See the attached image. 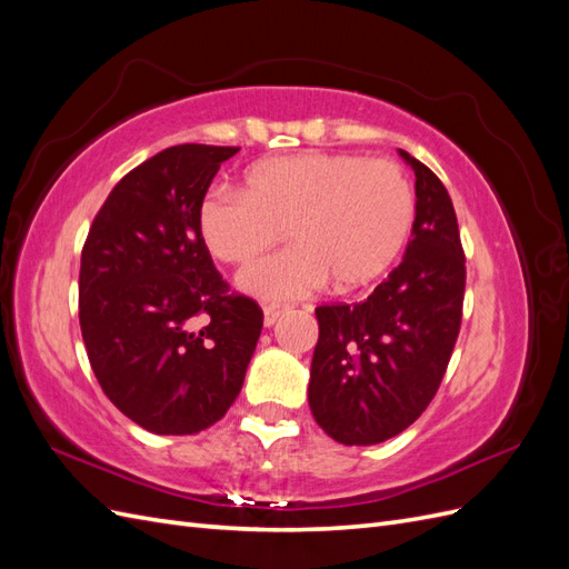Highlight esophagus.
Instances as JSON below:
<instances>
[{"label": "esophagus", "instance_id": "34e87169", "mask_svg": "<svg viewBox=\"0 0 569 569\" xmlns=\"http://www.w3.org/2000/svg\"><path fill=\"white\" fill-rule=\"evenodd\" d=\"M289 306H282V303H268L266 308H263V322H266V327H272L274 322L280 320V316L287 311Z\"/></svg>", "mask_w": 569, "mask_h": 569}]
</instances>
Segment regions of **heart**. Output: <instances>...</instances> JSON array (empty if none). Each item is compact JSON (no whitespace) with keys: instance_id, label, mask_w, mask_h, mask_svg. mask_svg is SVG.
Masks as SVG:
<instances>
[{"instance_id":"obj_1","label":"heart","mask_w":569,"mask_h":569,"mask_svg":"<svg viewBox=\"0 0 569 569\" xmlns=\"http://www.w3.org/2000/svg\"><path fill=\"white\" fill-rule=\"evenodd\" d=\"M416 218L410 180L393 161L356 153L306 151L251 166L239 194L213 189L199 203V234L218 261L251 266L239 278L247 295L284 301L325 282L335 291L366 287L399 258Z\"/></svg>"}]
</instances>
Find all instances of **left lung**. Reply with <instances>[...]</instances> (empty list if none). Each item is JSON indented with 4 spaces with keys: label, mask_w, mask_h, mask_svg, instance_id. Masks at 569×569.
<instances>
[{
    "label": "left lung",
    "mask_w": 569,
    "mask_h": 569,
    "mask_svg": "<svg viewBox=\"0 0 569 569\" xmlns=\"http://www.w3.org/2000/svg\"><path fill=\"white\" fill-rule=\"evenodd\" d=\"M416 222L401 266L360 303L316 308L308 403L343 446H370L416 422L443 380L465 297V251L443 182L408 151Z\"/></svg>",
    "instance_id": "1"
}]
</instances>
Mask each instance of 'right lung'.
<instances>
[{
	"label": "right lung",
	"mask_w": 569,
	"mask_h": 569,
	"mask_svg": "<svg viewBox=\"0 0 569 569\" xmlns=\"http://www.w3.org/2000/svg\"><path fill=\"white\" fill-rule=\"evenodd\" d=\"M239 147L178 144L120 180L80 256L78 308L109 401L153 435H197L242 391L263 311L216 270L199 203Z\"/></svg>",
	"instance_id": "obj_1"
}]
</instances>
